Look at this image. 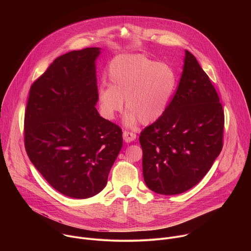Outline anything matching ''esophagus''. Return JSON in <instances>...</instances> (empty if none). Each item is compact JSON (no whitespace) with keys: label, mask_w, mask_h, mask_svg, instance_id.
<instances>
[{"label":"esophagus","mask_w":251,"mask_h":251,"mask_svg":"<svg viewBox=\"0 0 251 251\" xmlns=\"http://www.w3.org/2000/svg\"><path fill=\"white\" fill-rule=\"evenodd\" d=\"M123 139L125 142H132L136 139V134L133 132H128V131H124L123 132Z\"/></svg>","instance_id":"obj_1"}]
</instances>
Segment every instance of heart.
<instances>
[{"mask_svg": "<svg viewBox=\"0 0 251 251\" xmlns=\"http://www.w3.org/2000/svg\"><path fill=\"white\" fill-rule=\"evenodd\" d=\"M108 87H100L97 103L101 115L113 120L128 111L124 123L134 127L139 121L150 125L166 112L175 92L176 77L165 63H158L143 54H123L113 59L107 71Z\"/></svg>", "mask_w": 251, "mask_h": 251, "instance_id": "heart-1", "label": "heart"}]
</instances>
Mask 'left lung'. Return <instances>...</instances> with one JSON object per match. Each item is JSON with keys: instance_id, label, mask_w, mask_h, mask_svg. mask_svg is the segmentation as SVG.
<instances>
[{"instance_id": "obj_1", "label": "left lung", "mask_w": 251, "mask_h": 251, "mask_svg": "<svg viewBox=\"0 0 251 251\" xmlns=\"http://www.w3.org/2000/svg\"><path fill=\"white\" fill-rule=\"evenodd\" d=\"M224 127L218 92L186 50L180 83L166 112L139 137L147 187L167 196L195 187L223 149Z\"/></svg>"}]
</instances>
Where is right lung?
Masks as SVG:
<instances>
[{"mask_svg": "<svg viewBox=\"0 0 251 251\" xmlns=\"http://www.w3.org/2000/svg\"><path fill=\"white\" fill-rule=\"evenodd\" d=\"M99 48L58 56L29 89L25 112L26 154L62 195L100 193L123 144L121 128L95 108Z\"/></svg>", "mask_w": 251, "mask_h": 251, "instance_id": "1", "label": "right lung"}]
</instances>
